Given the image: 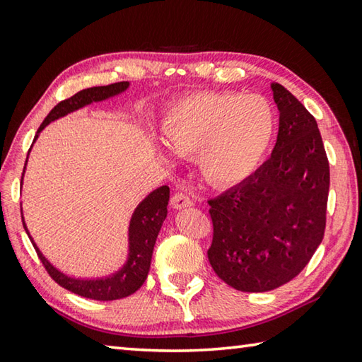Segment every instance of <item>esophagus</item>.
<instances>
[{"instance_id":"1","label":"esophagus","mask_w":362,"mask_h":362,"mask_svg":"<svg viewBox=\"0 0 362 362\" xmlns=\"http://www.w3.org/2000/svg\"><path fill=\"white\" fill-rule=\"evenodd\" d=\"M193 204V201L188 198L185 193H175L173 198H170V206L174 207V209H185V207H189Z\"/></svg>"}]
</instances>
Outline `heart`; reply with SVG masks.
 <instances>
[{
    "instance_id": "obj_1",
    "label": "heart",
    "mask_w": 362,
    "mask_h": 362,
    "mask_svg": "<svg viewBox=\"0 0 362 362\" xmlns=\"http://www.w3.org/2000/svg\"><path fill=\"white\" fill-rule=\"evenodd\" d=\"M276 124V112L265 97L206 90L183 97L169 108L161 136L175 155H198L207 183L233 187L259 169Z\"/></svg>"
}]
</instances>
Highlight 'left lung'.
Segmentation results:
<instances>
[{
	"mask_svg": "<svg viewBox=\"0 0 362 362\" xmlns=\"http://www.w3.org/2000/svg\"><path fill=\"white\" fill-rule=\"evenodd\" d=\"M279 131L255 173L209 201L207 257L226 284L267 292L306 267L326 228L329 161L317 122L284 86L272 83Z\"/></svg>",
	"mask_w": 362,
	"mask_h": 362,
	"instance_id": "1",
	"label": "left lung"
}]
</instances>
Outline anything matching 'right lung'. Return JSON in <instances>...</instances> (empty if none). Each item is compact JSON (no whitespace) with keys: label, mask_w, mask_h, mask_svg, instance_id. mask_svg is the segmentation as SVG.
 <instances>
[{"label":"right lung","mask_w":362,"mask_h":362,"mask_svg":"<svg viewBox=\"0 0 362 362\" xmlns=\"http://www.w3.org/2000/svg\"><path fill=\"white\" fill-rule=\"evenodd\" d=\"M127 88H129V81H121L79 90V93L70 97V99L57 103V105L49 112L45 121H42V124L40 126L38 132H36L35 140L38 139L40 132L45 129L49 122L62 118V116H66L69 113L76 112V110L86 105H90V103L94 102H102L110 99V97L118 95L121 93H124ZM25 168H23V174H25ZM168 203L169 187L166 185L153 189L145 199H142V203H140L136 207V211H134L129 222V233H127V238H129V250H127V259L124 262V265H122L118 272L102 278H75L60 272L57 267H54L52 263L46 259L40 247L36 246V243L33 241V238L27 228L25 220H23V214L22 223L30 238V241H32L36 252H38L40 260L42 262V265H45L46 272L51 274V278L56 281L57 284L65 287L66 291L78 293V296L81 297L108 302V300H118L131 296V293L139 291L145 283V279L148 276L150 272L151 255L153 249H155L158 233L161 230L163 222L168 217Z\"/></svg>","instance_id":"1"}]
</instances>
